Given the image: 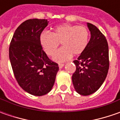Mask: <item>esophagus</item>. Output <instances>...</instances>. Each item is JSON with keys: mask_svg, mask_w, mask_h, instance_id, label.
Wrapping results in <instances>:
<instances>
[{"mask_svg": "<svg viewBox=\"0 0 120 120\" xmlns=\"http://www.w3.org/2000/svg\"><path fill=\"white\" fill-rule=\"evenodd\" d=\"M59 67L60 69H61V68L64 67V64H59Z\"/></svg>", "mask_w": 120, "mask_h": 120, "instance_id": "esophagus-1", "label": "esophagus"}]
</instances>
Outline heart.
<instances>
[{
    "label": "heart",
    "mask_w": 120,
    "mask_h": 120,
    "mask_svg": "<svg viewBox=\"0 0 120 120\" xmlns=\"http://www.w3.org/2000/svg\"><path fill=\"white\" fill-rule=\"evenodd\" d=\"M89 33L83 26L65 24L55 29L52 34L44 33L41 35L40 42L45 52L52 55L61 44L63 47L54 54L53 59L57 62H64L84 51L88 44Z\"/></svg>",
    "instance_id": "b5f03b06"
}]
</instances>
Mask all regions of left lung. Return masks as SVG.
I'll return each mask as SVG.
<instances>
[{"label": "left lung", "mask_w": 120, "mask_h": 120, "mask_svg": "<svg viewBox=\"0 0 120 120\" xmlns=\"http://www.w3.org/2000/svg\"><path fill=\"white\" fill-rule=\"evenodd\" d=\"M91 38L84 51L73 61L76 70L72 75L75 90L81 95H89L101 86L108 75L109 49L107 40L94 25L87 22Z\"/></svg>", "instance_id": "8db88e82"}]
</instances>
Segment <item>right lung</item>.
<instances>
[{
	"label": "right lung",
	"mask_w": 120,
	"mask_h": 120,
	"mask_svg": "<svg viewBox=\"0 0 120 120\" xmlns=\"http://www.w3.org/2000/svg\"><path fill=\"white\" fill-rule=\"evenodd\" d=\"M47 19H29L15 30L9 47V59L19 85L35 96L48 94L59 71L42 49L40 36L48 25Z\"/></svg>",
	"instance_id": "add662e5"
}]
</instances>
